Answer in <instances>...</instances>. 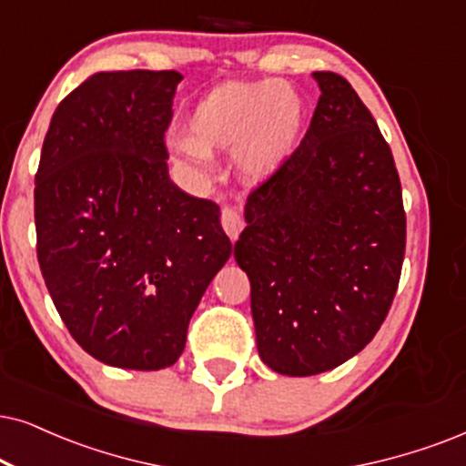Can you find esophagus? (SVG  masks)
<instances>
[{"mask_svg": "<svg viewBox=\"0 0 466 466\" xmlns=\"http://www.w3.org/2000/svg\"><path fill=\"white\" fill-rule=\"evenodd\" d=\"M221 226H223V229H226V234L229 238L237 240L238 234L243 232L245 221H243V217H240L237 208H232V206H223V208H221Z\"/></svg>", "mask_w": 466, "mask_h": 466, "instance_id": "obj_1", "label": "esophagus"}]
</instances>
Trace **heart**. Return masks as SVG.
Segmentation results:
<instances>
[{
  "mask_svg": "<svg viewBox=\"0 0 466 466\" xmlns=\"http://www.w3.org/2000/svg\"><path fill=\"white\" fill-rule=\"evenodd\" d=\"M303 127L301 96L275 79L228 81L193 107L189 135L169 139L174 152L193 165L210 161V148L234 150L247 178L275 174L292 155Z\"/></svg>",
  "mask_w": 466,
  "mask_h": 466,
  "instance_id": "heart-1",
  "label": "heart"
}]
</instances>
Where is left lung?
<instances>
[{
	"label": "left lung",
	"instance_id": "1",
	"mask_svg": "<svg viewBox=\"0 0 466 466\" xmlns=\"http://www.w3.org/2000/svg\"><path fill=\"white\" fill-rule=\"evenodd\" d=\"M308 133L245 204L234 258L251 281L258 352L288 376L327 372L372 341L406 247L390 144L344 76L318 70Z\"/></svg>",
	"mask_w": 466,
	"mask_h": 466
}]
</instances>
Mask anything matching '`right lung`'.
Listing matches in <instances>:
<instances>
[{"instance_id":"right-lung-1","label":"right lung","mask_w":466,"mask_h":466,"mask_svg":"<svg viewBox=\"0 0 466 466\" xmlns=\"http://www.w3.org/2000/svg\"><path fill=\"white\" fill-rule=\"evenodd\" d=\"M182 75L96 73L57 105L34 189L36 253L70 335L98 361L161 370L232 253L219 206L169 180Z\"/></svg>"}]
</instances>
